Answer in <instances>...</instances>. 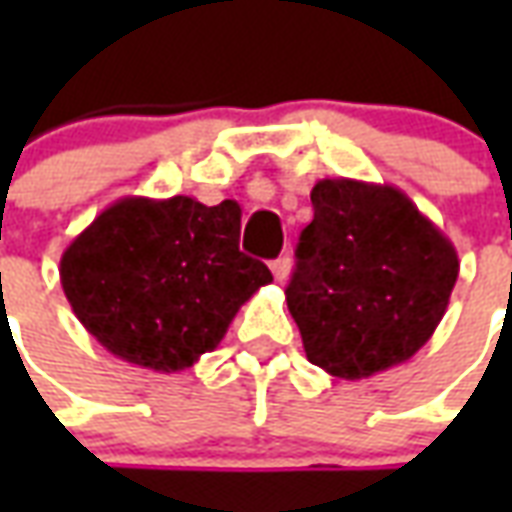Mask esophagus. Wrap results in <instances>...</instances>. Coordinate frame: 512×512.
Wrapping results in <instances>:
<instances>
[{
    "label": "esophagus",
    "mask_w": 512,
    "mask_h": 512,
    "mask_svg": "<svg viewBox=\"0 0 512 512\" xmlns=\"http://www.w3.org/2000/svg\"><path fill=\"white\" fill-rule=\"evenodd\" d=\"M290 268H293V263H290L288 255L277 257V260L271 263V271H274V279H277V282H285V279L290 277Z\"/></svg>",
    "instance_id": "34e87169"
}]
</instances>
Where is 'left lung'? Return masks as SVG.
Returning a JSON list of instances; mask_svg holds the SVG:
<instances>
[{
  "instance_id": "left-lung-1",
  "label": "left lung",
  "mask_w": 512,
  "mask_h": 512,
  "mask_svg": "<svg viewBox=\"0 0 512 512\" xmlns=\"http://www.w3.org/2000/svg\"><path fill=\"white\" fill-rule=\"evenodd\" d=\"M310 197L285 290L307 359L345 381L403 365L447 312L455 246L389 183L323 178Z\"/></svg>"
}]
</instances>
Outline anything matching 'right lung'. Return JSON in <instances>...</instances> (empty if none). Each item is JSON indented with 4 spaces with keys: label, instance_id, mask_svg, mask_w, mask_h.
Here are the masks:
<instances>
[{
    "label": "right lung",
    "instance_id": "1",
    "mask_svg": "<svg viewBox=\"0 0 512 512\" xmlns=\"http://www.w3.org/2000/svg\"><path fill=\"white\" fill-rule=\"evenodd\" d=\"M241 205L123 197L62 252L76 318L117 359L180 373L222 343L241 304L271 282L238 249Z\"/></svg>",
    "mask_w": 512,
    "mask_h": 512
}]
</instances>
